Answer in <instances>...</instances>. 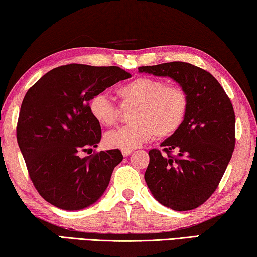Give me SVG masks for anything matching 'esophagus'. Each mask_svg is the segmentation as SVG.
Segmentation results:
<instances>
[{
    "label": "esophagus",
    "mask_w": 257,
    "mask_h": 257,
    "mask_svg": "<svg viewBox=\"0 0 257 257\" xmlns=\"http://www.w3.org/2000/svg\"><path fill=\"white\" fill-rule=\"evenodd\" d=\"M132 151V149H123L121 150V154H123V156H128V155H131Z\"/></svg>",
    "instance_id": "1"
}]
</instances>
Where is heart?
Segmentation results:
<instances>
[{
	"label": "heart",
	"mask_w": 257,
	"mask_h": 257,
	"mask_svg": "<svg viewBox=\"0 0 257 257\" xmlns=\"http://www.w3.org/2000/svg\"><path fill=\"white\" fill-rule=\"evenodd\" d=\"M119 106L130 113V124L104 136L112 149H132L151 140L166 139L179 131L189 111V95L180 85H168L158 78L138 77L116 89ZM91 116L99 125L111 127L120 118V109L107 96L98 94L89 102Z\"/></svg>",
	"instance_id": "b5f03b06"
}]
</instances>
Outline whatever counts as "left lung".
<instances>
[{"label":"left lung","mask_w":257,"mask_h":257,"mask_svg":"<svg viewBox=\"0 0 257 257\" xmlns=\"http://www.w3.org/2000/svg\"><path fill=\"white\" fill-rule=\"evenodd\" d=\"M138 69L173 78L189 95V111L182 127L163 142L162 151L149 150L145 180L162 205L174 211L195 209L216 190L232 156V103L211 73L188 62H165Z\"/></svg>","instance_id":"1"}]
</instances>
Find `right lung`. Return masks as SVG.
I'll use <instances>...</instances> for the list:
<instances>
[{
  "instance_id": "obj_1",
  "label": "right lung",
  "mask_w": 257,
  "mask_h": 257,
  "mask_svg": "<svg viewBox=\"0 0 257 257\" xmlns=\"http://www.w3.org/2000/svg\"><path fill=\"white\" fill-rule=\"evenodd\" d=\"M131 77L116 66L57 67L27 91L17 123V141L34 187L56 207L78 211L95 203L123 159L119 149L92 153L101 127L89 102L107 87Z\"/></svg>"
}]
</instances>
